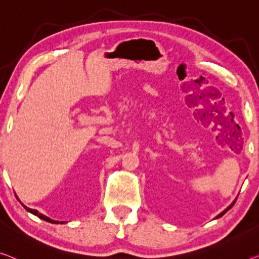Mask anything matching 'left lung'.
Returning <instances> with one entry per match:
<instances>
[{
	"mask_svg": "<svg viewBox=\"0 0 259 259\" xmlns=\"http://www.w3.org/2000/svg\"><path fill=\"white\" fill-rule=\"evenodd\" d=\"M233 206H234V203H233V204H230V206H229V207H228V208H227V209H226V210H223V211H222V213H221V214H219V215H218V216H216V219H219V218H221V216H222V215H223V214H226V213H227V211H228V210H229V209H230V208H231V207H233Z\"/></svg>",
	"mask_w": 259,
	"mask_h": 259,
	"instance_id": "obj_1",
	"label": "left lung"
}]
</instances>
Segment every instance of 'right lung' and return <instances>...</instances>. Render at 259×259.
I'll list each match as a JSON object with an SVG mask.
<instances>
[{
	"instance_id": "right-lung-1",
	"label": "right lung",
	"mask_w": 259,
	"mask_h": 259,
	"mask_svg": "<svg viewBox=\"0 0 259 259\" xmlns=\"http://www.w3.org/2000/svg\"><path fill=\"white\" fill-rule=\"evenodd\" d=\"M23 206H24V204H23ZM24 208L28 211H30V213H32L33 215H36V216H38V218L39 219H41V220H45V221H48V222H51V223H59V222H57V221H53V220H51L50 218H48V216H45V215H43V214H40L39 211L38 210H36V209H30V208H28L26 206H24ZM63 223V222H61Z\"/></svg>"
}]
</instances>
